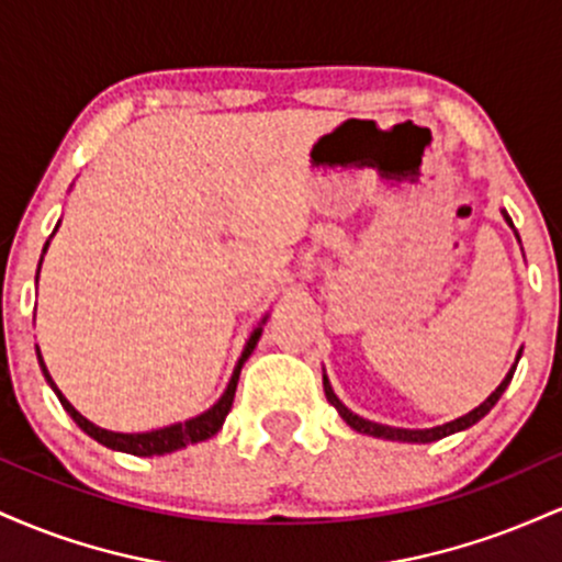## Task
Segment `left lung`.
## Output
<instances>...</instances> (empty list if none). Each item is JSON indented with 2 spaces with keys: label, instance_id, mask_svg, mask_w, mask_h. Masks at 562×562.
Wrapping results in <instances>:
<instances>
[{
  "label": "left lung",
  "instance_id": "1",
  "mask_svg": "<svg viewBox=\"0 0 562 562\" xmlns=\"http://www.w3.org/2000/svg\"><path fill=\"white\" fill-rule=\"evenodd\" d=\"M502 216H505V222L509 224V227H513V218L507 216V211H502ZM515 235H518V232H515ZM518 359H520V353H518ZM518 359H515V364L509 367V372L505 375V380H502V383L496 385V391L492 393V396L486 398V402L475 406V409H473V412H468V415L457 417V420H451V423H447V425H436V428H425V430L391 428V425H380V423L364 420V417L353 415V412L348 409V406H346L344 402H340L338 396H335V391H333V385H330V380H327V375L322 378V383H325V396H327V402H330V404L335 406V409H338V415L344 417V420H346L348 425H351L353 430H359V434L375 436V438H389V441L430 443V441H438V438H443V436L457 434V430H465V428H470V425L479 423L483 415H488V412H492V406H494L496 402H499V396H502V393H505V389L509 385V380H513V375H515V367H518Z\"/></svg>",
  "mask_w": 562,
  "mask_h": 562
}]
</instances>
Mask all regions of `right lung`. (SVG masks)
I'll use <instances>...</instances> for the list:
<instances>
[{"instance_id":"obj_1","label":"right lung","mask_w":562,"mask_h":562,"mask_svg":"<svg viewBox=\"0 0 562 562\" xmlns=\"http://www.w3.org/2000/svg\"><path fill=\"white\" fill-rule=\"evenodd\" d=\"M57 227H60V224H57ZM57 227H55V232H57ZM55 232H53V235H55ZM53 235H49V240H53ZM49 240L44 243V254H47ZM38 269H42V261H38ZM36 277H38V272H36ZM263 322H267V317L261 319V325H263ZM261 325L256 327L254 333H250L248 344H245L240 359H237V364H235V372H232V378H229L227 391L222 393V398H218V402L211 406V409H205L203 415L192 417V420L166 425V428L147 430V434H113V430H105V428H100V425L89 423L87 417L81 415V412L74 409V404H70L68 398L60 393V389H57V385H55V380L47 372V364H44V359H42V351H38V346H36V359H38V367H42L44 378H47V383L53 385V391L57 393V398H60L63 409H66L68 415L74 417V423L79 425L83 434L92 436L94 441L102 443V447L115 449V451H126V454H137V457L169 454V451L182 449V447H187V443L205 441V438H211L214 434H218V428H222V425H224V417L229 415L232 402H235L237 380H240V370H243L245 359H248L250 353H254V348H256V344H259V338H261V330H263Z\"/></svg>"}]
</instances>
